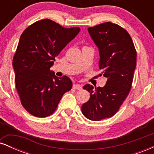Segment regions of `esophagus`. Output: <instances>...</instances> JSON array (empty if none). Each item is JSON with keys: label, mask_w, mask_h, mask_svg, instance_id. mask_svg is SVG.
<instances>
[{"label": "esophagus", "mask_w": 154, "mask_h": 154, "mask_svg": "<svg viewBox=\"0 0 154 154\" xmlns=\"http://www.w3.org/2000/svg\"><path fill=\"white\" fill-rule=\"evenodd\" d=\"M73 88L75 90H81L82 89V85L79 84H75L73 85Z\"/></svg>", "instance_id": "esophagus-1"}]
</instances>
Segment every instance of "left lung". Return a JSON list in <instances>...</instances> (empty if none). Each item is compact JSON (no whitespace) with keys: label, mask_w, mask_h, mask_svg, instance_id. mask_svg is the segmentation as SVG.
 Wrapping results in <instances>:
<instances>
[{"label":"left lung","mask_w":154,"mask_h":154,"mask_svg":"<svg viewBox=\"0 0 154 154\" xmlns=\"http://www.w3.org/2000/svg\"><path fill=\"white\" fill-rule=\"evenodd\" d=\"M88 32L99 49V69L107 77L103 88L87 84L83 89L91 93L83 103V115L93 121L113 116L119 111L132 88L136 66L135 45L128 31L116 24L105 22L88 27Z\"/></svg>","instance_id":"left-lung-1"}]
</instances>
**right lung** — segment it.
I'll return each mask as SVG.
<instances>
[{
    "instance_id": "obj_1",
    "label": "right lung",
    "mask_w": 154,
    "mask_h": 154,
    "mask_svg": "<svg viewBox=\"0 0 154 154\" xmlns=\"http://www.w3.org/2000/svg\"><path fill=\"white\" fill-rule=\"evenodd\" d=\"M79 30L45 19L33 23L22 32L13 67L21 103L32 115L43 118L53 114L63 95L72 89L71 79L66 76L57 77L50 68Z\"/></svg>"
}]
</instances>
